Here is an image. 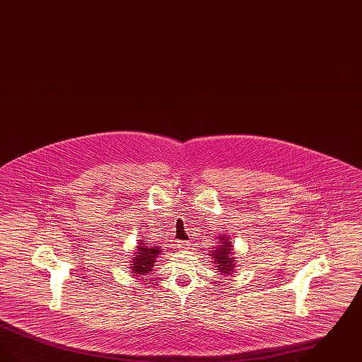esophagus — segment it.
<instances>
[{"label":"esophagus","instance_id":"esophagus-1","mask_svg":"<svg viewBox=\"0 0 362 362\" xmlns=\"http://www.w3.org/2000/svg\"><path fill=\"white\" fill-rule=\"evenodd\" d=\"M189 241H176V248H179V250H186V248H189Z\"/></svg>","mask_w":362,"mask_h":362}]
</instances>
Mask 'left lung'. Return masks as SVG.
I'll list each match as a JSON object with an SVG mask.
<instances>
[{
  "label": "left lung",
  "instance_id": "obj_1",
  "mask_svg": "<svg viewBox=\"0 0 362 362\" xmlns=\"http://www.w3.org/2000/svg\"><path fill=\"white\" fill-rule=\"evenodd\" d=\"M210 257L221 274L230 276L235 273L236 258L233 257V245L232 241H229L228 235L221 233L220 236H217V245L210 252Z\"/></svg>",
  "mask_w": 362,
  "mask_h": 362
}]
</instances>
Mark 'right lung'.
<instances>
[{"label":"right lung","mask_w":362,"mask_h":362,"mask_svg":"<svg viewBox=\"0 0 362 362\" xmlns=\"http://www.w3.org/2000/svg\"><path fill=\"white\" fill-rule=\"evenodd\" d=\"M136 252L133 254L130 260V272L132 276H144V279H148L146 276L153 270L157 259L160 257L161 247L152 245L146 240H138V245L136 247Z\"/></svg>","instance_id":"1"}]
</instances>
